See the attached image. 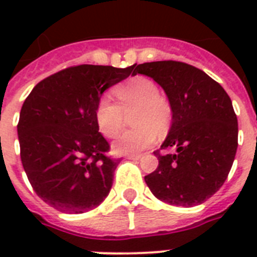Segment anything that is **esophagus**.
<instances>
[{
	"mask_svg": "<svg viewBox=\"0 0 257 257\" xmlns=\"http://www.w3.org/2000/svg\"><path fill=\"white\" fill-rule=\"evenodd\" d=\"M126 160H140L141 155H128V156H125Z\"/></svg>",
	"mask_w": 257,
	"mask_h": 257,
	"instance_id": "obj_1",
	"label": "esophagus"
}]
</instances>
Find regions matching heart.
<instances>
[{
    "instance_id": "obj_1",
    "label": "heart",
    "mask_w": 257,
    "mask_h": 257,
    "mask_svg": "<svg viewBox=\"0 0 257 257\" xmlns=\"http://www.w3.org/2000/svg\"><path fill=\"white\" fill-rule=\"evenodd\" d=\"M117 102L108 97L96 106L97 126L105 137H116L124 126L125 114L132 110V124L137 128L126 131L113 143L117 155H137L157 140V132L164 133L172 121V106L159 88L147 77H133L114 89Z\"/></svg>"
}]
</instances>
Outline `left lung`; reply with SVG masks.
Segmentation results:
<instances>
[{
	"mask_svg": "<svg viewBox=\"0 0 257 257\" xmlns=\"http://www.w3.org/2000/svg\"><path fill=\"white\" fill-rule=\"evenodd\" d=\"M135 74H145L164 89L172 106V126L156 171L145 183L157 199L193 207L207 201L227 180L237 149V117L219 82L203 70L180 61L144 62Z\"/></svg>",
	"mask_w": 257,
	"mask_h": 257,
	"instance_id": "left-lung-1",
	"label": "left lung"
}]
</instances>
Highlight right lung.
I'll list each match as a JSON object with an SVG mask.
<instances>
[{
  "mask_svg": "<svg viewBox=\"0 0 257 257\" xmlns=\"http://www.w3.org/2000/svg\"><path fill=\"white\" fill-rule=\"evenodd\" d=\"M133 66H70L38 82L24 101L17 125L22 167L38 197L57 211L82 213L108 196L120 160L106 156L94 112L102 93Z\"/></svg>",
  "mask_w": 257,
  "mask_h": 257,
  "instance_id": "right-lung-1",
  "label": "right lung"
}]
</instances>
